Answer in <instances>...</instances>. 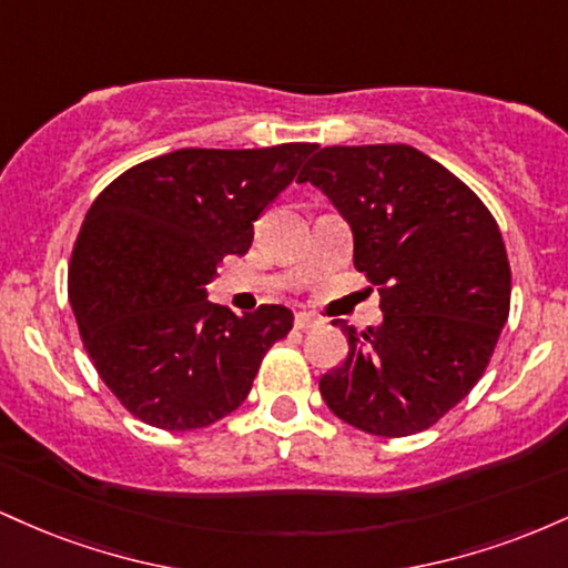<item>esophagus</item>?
Wrapping results in <instances>:
<instances>
[{"mask_svg":"<svg viewBox=\"0 0 568 568\" xmlns=\"http://www.w3.org/2000/svg\"><path fill=\"white\" fill-rule=\"evenodd\" d=\"M296 328H302V331H306V328H315V325H321V317H315L312 315V312H296Z\"/></svg>","mask_w":568,"mask_h":568,"instance_id":"1","label":"esophagus"}]
</instances>
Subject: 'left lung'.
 Returning <instances> with one entry per match:
<instances>
[{"label": "left lung", "mask_w": 568, "mask_h": 568, "mask_svg": "<svg viewBox=\"0 0 568 568\" xmlns=\"http://www.w3.org/2000/svg\"><path fill=\"white\" fill-rule=\"evenodd\" d=\"M298 181L352 230V262L379 288L382 323L336 321L349 352L321 376L342 422L403 438L433 427L484 376L510 312L501 232L475 194L406 143L325 146Z\"/></svg>", "instance_id": "left-lung-1"}]
</instances>
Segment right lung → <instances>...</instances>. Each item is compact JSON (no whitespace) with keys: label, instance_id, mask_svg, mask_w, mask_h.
I'll use <instances>...</instances> for the list:
<instances>
[{"label":"right lung","instance_id":"obj_1","mask_svg":"<svg viewBox=\"0 0 568 568\" xmlns=\"http://www.w3.org/2000/svg\"><path fill=\"white\" fill-rule=\"evenodd\" d=\"M315 143L179 149L130 168L82 221L69 302L103 384L160 429L232 414L266 349L293 328L288 306L234 315L207 302L224 256H245L256 221Z\"/></svg>","mask_w":568,"mask_h":568}]
</instances>
